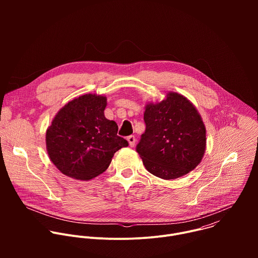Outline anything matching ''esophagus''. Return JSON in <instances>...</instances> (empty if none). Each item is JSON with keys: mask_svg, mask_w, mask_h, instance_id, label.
<instances>
[{"mask_svg": "<svg viewBox=\"0 0 258 258\" xmlns=\"http://www.w3.org/2000/svg\"><path fill=\"white\" fill-rule=\"evenodd\" d=\"M127 142H128V144H130V146L131 147H134L135 146V144H136V138H135V136H130V137H127Z\"/></svg>", "mask_w": 258, "mask_h": 258, "instance_id": "obj_1", "label": "esophagus"}]
</instances>
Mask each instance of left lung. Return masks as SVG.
I'll return each instance as SVG.
<instances>
[{
    "label": "left lung",
    "mask_w": 258,
    "mask_h": 258,
    "mask_svg": "<svg viewBox=\"0 0 258 258\" xmlns=\"http://www.w3.org/2000/svg\"><path fill=\"white\" fill-rule=\"evenodd\" d=\"M144 120L137 152L150 173L174 179L198 166L206 149V128L190 100L168 92L164 100L146 104Z\"/></svg>",
    "instance_id": "1"
}]
</instances>
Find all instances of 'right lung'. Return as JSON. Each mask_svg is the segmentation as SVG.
Masks as SVG:
<instances>
[{
	"mask_svg": "<svg viewBox=\"0 0 258 258\" xmlns=\"http://www.w3.org/2000/svg\"><path fill=\"white\" fill-rule=\"evenodd\" d=\"M107 98L86 94L69 101L46 132L47 152L65 175L89 180L103 173L116 151L128 143L115 121L104 115Z\"/></svg>",
	"mask_w": 258,
	"mask_h": 258,
	"instance_id": "1",
	"label": "right lung"
}]
</instances>
